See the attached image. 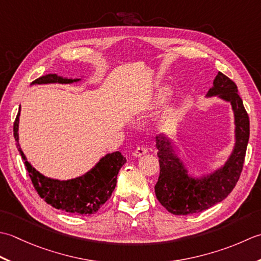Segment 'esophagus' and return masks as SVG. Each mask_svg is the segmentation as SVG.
I'll return each instance as SVG.
<instances>
[{
	"label": "esophagus",
	"instance_id": "obj_1",
	"mask_svg": "<svg viewBox=\"0 0 261 261\" xmlns=\"http://www.w3.org/2000/svg\"><path fill=\"white\" fill-rule=\"evenodd\" d=\"M147 152H148V150L145 146H143V145L137 146L136 150L134 151V153H133V155H134V156H142V155H144V154H146Z\"/></svg>",
	"mask_w": 261,
	"mask_h": 261
}]
</instances>
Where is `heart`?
<instances>
[{
	"instance_id": "obj_1",
	"label": "heart",
	"mask_w": 261,
	"mask_h": 261,
	"mask_svg": "<svg viewBox=\"0 0 261 261\" xmlns=\"http://www.w3.org/2000/svg\"><path fill=\"white\" fill-rule=\"evenodd\" d=\"M163 97H164V94H163V93H160V94H158V101H160V100H162V99H163Z\"/></svg>"
}]
</instances>
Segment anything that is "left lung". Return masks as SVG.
<instances>
[{
  "instance_id": "1",
  "label": "left lung",
  "mask_w": 261,
  "mask_h": 261,
  "mask_svg": "<svg viewBox=\"0 0 261 261\" xmlns=\"http://www.w3.org/2000/svg\"><path fill=\"white\" fill-rule=\"evenodd\" d=\"M207 95H219L232 105L236 119V146L225 166L208 177L195 179L188 175L175 155L168 137L156 136L160 175L155 185L158 200L174 215H188L208 210L220 203L236 187L242 172L250 135V123L237 84L219 72Z\"/></svg>"
}]
</instances>
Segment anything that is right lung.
I'll list each match as a JSON object with an SVG mask.
<instances>
[{
  "label": "right lung",
  "mask_w": 261,
  "mask_h": 261,
  "mask_svg": "<svg viewBox=\"0 0 261 261\" xmlns=\"http://www.w3.org/2000/svg\"><path fill=\"white\" fill-rule=\"evenodd\" d=\"M80 79H63L57 76V74H46L35 80L33 84L73 83L77 82ZM19 116L20 108L13 124L15 144L22 156L31 182L40 197L55 208L73 213V214L91 215L97 213L113 194L117 184V174L120 168L126 163V158L117 151L107 154L97 163V166L83 174L82 177L64 180V181L47 178L27 161L23 152L21 151L18 134Z\"/></svg>",
  "instance_id": "1"
}]
</instances>
